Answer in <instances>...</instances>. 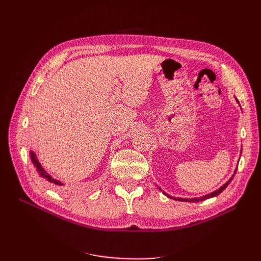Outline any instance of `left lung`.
Segmentation results:
<instances>
[{"mask_svg": "<svg viewBox=\"0 0 261 261\" xmlns=\"http://www.w3.org/2000/svg\"><path fill=\"white\" fill-rule=\"evenodd\" d=\"M235 173H236V170L234 171V174H233V176L228 179L226 183L223 185V186H221L219 189H217V191H215V192H212V193H210V194H208V195H204V196H201V197H198V198H175V197H172V196H170V195H168L167 193H164L163 192V194L165 195V196H168L169 198H172V199H174V200H178V201H186V202H198V201H202V200H206V199H209V198H212V197H216V196H218L219 194H221L222 193L224 189L227 187V185L231 183V180L233 179V177H234V175H235ZM160 191H161V188H159Z\"/></svg>", "mask_w": 261, "mask_h": 261, "instance_id": "left-lung-1", "label": "left lung"}]
</instances>
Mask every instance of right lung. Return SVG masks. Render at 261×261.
Wrapping results in <instances>:
<instances>
[{
    "label": "right lung",
    "instance_id": "right-lung-1",
    "mask_svg": "<svg viewBox=\"0 0 261 261\" xmlns=\"http://www.w3.org/2000/svg\"><path fill=\"white\" fill-rule=\"evenodd\" d=\"M30 159H31V161H33V163H34V165L36 167V169H37V171H38V173L39 174H40V176H42L43 178H45L46 180H49L50 183H53V184H55V185H64L63 183H61L60 180H57V179H54L48 172H46L42 167H41V164H40V162L38 161V159H37V156H36V153L34 152V151H30Z\"/></svg>",
    "mask_w": 261,
    "mask_h": 261
}]
</instances>
